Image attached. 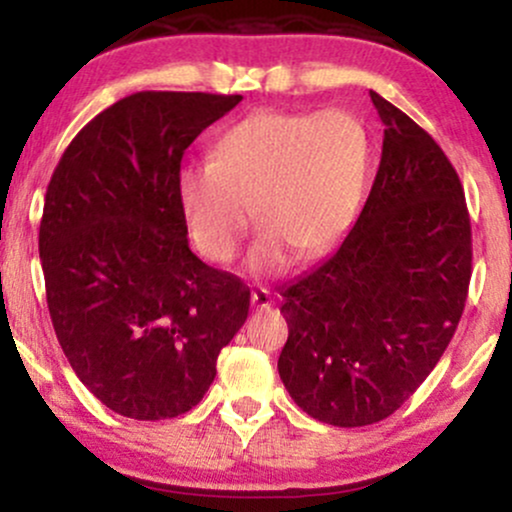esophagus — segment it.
<instances>
[{
  "label": "esophagus",
  "mask_w": 512,
  "mask_h": 512,
  "mask_svg": "<svg viewBox=\"0 0 512 512\" xmlns=\"http://www.w3.org/2000/svg\"><path fill=\"white\" fill-rule=\"evenodd\" d=\"M250 301H252V308H257V310H269V308H272V305H274L272 293H269L267 289H262V286H257V289H252Z\"/></svg>",
  "instance_id": "34e87169"
}]
</instances>
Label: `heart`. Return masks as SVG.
Returning <instances> with one entry per match:
<instances>
[{
    "label": "heart",
    "mask_w": 512,
    "mask_h": 512,
    "mask_svg": "<svg viewBox=\"0 0 512 512\" xmlns=\"http://www.w3.org/2000/svg\"><path fill=\"white\" fill-rule=\"evenodd\" d=\"M370 139L349 110H257L221 134L209 163L178 175L187 231L211 262H231L250 231L255 276L284 272L291 252L315 255L351 221L366 182Z\"/></svg>",
    "instance_id": "1"
}]
</instances>
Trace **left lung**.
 Returning a JSON list of instances; mask_svg holds the SVG:
<instances>
[{
    "label": "left lung",
    "mask_w": 512,
    "mask_h": 512,
    "mask_svg": "<svg viewBox=\"0 0 512 512\" xmlns=\"http://www.w3.org/2000/svg\"><path fill=\"white\" fill-rule=\"evenodd\" d=\"M383 156L354 228L281 296L279 375L322 424L354 428L402 407L448 349L472 279L462 182L436 139L370 91Z\"/></svg>",
    "instance_id": "obj_1"
}]
</instances>
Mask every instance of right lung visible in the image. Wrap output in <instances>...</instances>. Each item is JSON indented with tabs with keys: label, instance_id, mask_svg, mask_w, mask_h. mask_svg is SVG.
<instances>
[{
	"label": "right lung",
	"instance_id": "right-lung-1",
	"mask_svg": "<svg viewBox=\"0 0 512 512\" xmlns=\"http://www.w3.org/2000/svg\"><path fill=\"white\" fill-rule=\"evenodd\" d=\"M240 101L132 93L76 134L45 192L38 248L52 327L81 383L127 419L199 404L248 320L250 289L190 250L178 199L185 149Z\"/></svg>",
	"mask_w": 512,
	"mask_h": 512
}]
</instances>
